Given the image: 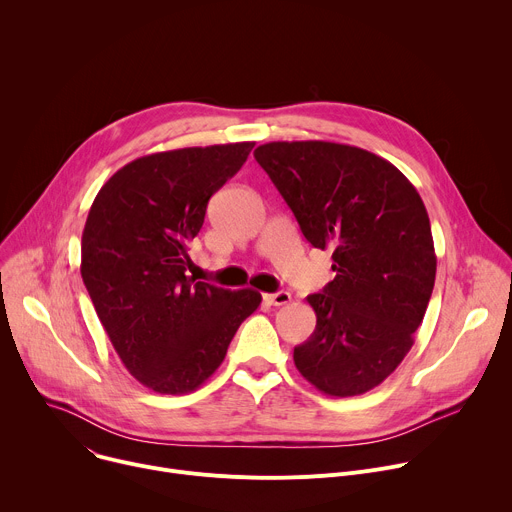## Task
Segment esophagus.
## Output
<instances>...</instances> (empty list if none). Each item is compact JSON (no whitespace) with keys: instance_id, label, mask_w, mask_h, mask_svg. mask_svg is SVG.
<instances>
[{"instance_id":"esophagus-1","label":"esophagus","mask_w":512,"mask_h":512,"mask_svg":"<svg viewBox=\"0 0 512 512\" xmlns=\"http://www.w3.org/2000/svg\"><path fill=\"white\" fill-rule=\"evenodd\" d=\"M263 298H265V302L271 304V306H285V304L291 302V294H289V291H275V294H265Z\"/></svg>"}]
</instances>
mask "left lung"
Masks as SVG:
<instances>
[{"instance_id": "left-lung-1", "label": "left lung", "mask_w": 512, "mask_h": 512, "mask_svg": "<svg viewBox=\"0 0 512 512\" xmlns=\"http://www.w3.org/2000/svg\"><path fill=\"white\" fill-rule=\"evenodd\" d=\"M255 160L336 277L308 296L316 330L294 348L302 377L330 397L381 385L413 346L433 283L425 204L385 158L332 141H269Z\"/></svg>"}]
</instances>
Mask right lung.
<instances>
[{
	"instance_id": "add662e5",
	"label": "right lung",
	"mask_w": 512,
	"mask_h": 512,
	"mask_svg": "<svg viewBox=\"0 0 512 512\" xmlns=\"http://www.w3.org/2000/svg\"><path fill=\"white\" fill-rule=\"evenodd\" d=\"M255 141L182 148L117 170L89 210L81 275L125 369L162 395L196 391L261 304L255 289L186 275L188 241L210 196L233 178Z\"/></svg>"
}]
</instances>
